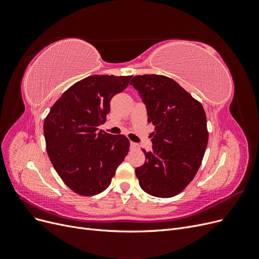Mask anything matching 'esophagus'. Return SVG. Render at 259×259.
<instances>
[{"mask_svg": "<svg viewBox=\"0 0 259 259\" xmlns=\"http://www.w3.org/2000/svg\"><path fill=\"white\" fill-rule=\"evenodd\" d=\"M131 148H132V149H138V148H139V145L136 144V143H131Z\"/></svg>", "mask_w": 259, "mask_h": 259, "instance_id": "esophagus-1", "label": "esophagus"}]
</instances>
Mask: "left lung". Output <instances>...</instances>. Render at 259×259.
I'll return each mask as SVG.
<instances>
[{
  "instance_id": "left-lung-1",
  "label": "left lung",
  "mask_w": 259,
  "mask_h": 259,
  "mask_svg": "<svg viewBox=\"0 0 259 259\" xmlns=\"http://www.w3.org/2000/svg\"><path fill=\"white\" fill-rule=\"evenodd\" d=\"M131 85L146 104L148 123L155 127L152 150L143 149L146 161L135 169L139 186L153 197H175L201 166L208 142L205 111L200 101L165 75H136Z\"/></svg>"
}]
</instances>
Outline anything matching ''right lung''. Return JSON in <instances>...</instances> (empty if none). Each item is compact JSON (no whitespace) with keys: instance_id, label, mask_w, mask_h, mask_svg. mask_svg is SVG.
I'll list each match as a JSON object with an SVG mask.
<instances>
[{"instance_id":"right-lung-1","label":"right lung","mask_w":259,"mask_h":259,"mask_svg":"<svg viewBox=\"0 0 259 259\" xmlns=\"http://www.w3.org/2000/svg\"><path fill=\"white\" fill-rule=\"evenodd\" d=\"M132 75H91L74 83L53 105L44 121L46 151L55 170L73 192L92 197L106 190L130 150L124 135L98 131L110 100Z\"/></svg>"}]
</instances>
